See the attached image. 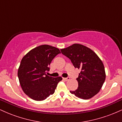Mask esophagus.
<instances>
[{
    "label": "esophagus",
    "mask_w": 122,
    "mask_h": 122,
    "mask_svg": "<svg viewBox=\"0 0 122 122\" xmlns=\"http://www.w3.org/2000/svg\"><path fill=\"white\" fill-rule=\"evenodd\" d=\"M63 80L65 81H68L70 80V77H66V78H63Z\"/></svg>",
    "instance_id": "1"
}]
</instances>
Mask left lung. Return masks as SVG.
<instances>
[{
	"label": "left lung",
	"instance_id": "obj_1",
	"mask_svg": "<svg viewBox=\"0 0 122 122\" xmlns=\"http://www.w3.org/2000/svg\"><path fill=\"white\" fill-rule=\"evenodd\" d=\"M61 53L69 58L75 68L81 69L77 80L79 86L70 91L82 99H89L100 91L106 80L103 63L93 50L79 43L61 49Z\"/></svg>",
	"mask_w": 122,
	"mask_h": 122
}]
</instances>
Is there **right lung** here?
<instances>
[{"label":"right lung","mask_w":122,"mask_h":122,"mask_svg":"<svg viewBox=\"0 0 122 122\" xmlns=\"http://www.w3.org/2000/svg\"><path fill=\"white\" fill-rule=\"evenodd\" d=\"M59 53V49L42 45L31 50L22 58L18 68V79L23 91L31 99L41 101L54 93L62 77H52L46 73L49 71L51 61Z\"/></svg>","instance_id":"1"}]
</instances>
